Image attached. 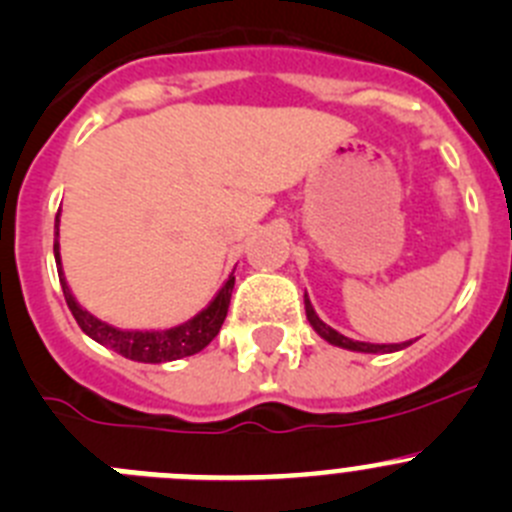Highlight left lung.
I'll use <instances>...</instances> for the list:
<instances>
[{"instance_id": "1", "label": "left lung", "mask_w": 512, "mask_h": 512, "mask_svg": "<svg viewBox=\"0 0 512 512\" xmlns=\"http://www.w3.org/2000/svg\"><path fill=\"white\" fill-rule=\"evenodd\" d=\"M305 315H308L310 326L315 328V333L321 338H326L328 343H333V346H341V348H348V351H361V353H391V351H401L404 346H409V343H364V341H351V338L341 336L338 331H333L331 326H326V323L315 315L313 305H310L308 295H305Z\"/></svg>"}]
</instances>
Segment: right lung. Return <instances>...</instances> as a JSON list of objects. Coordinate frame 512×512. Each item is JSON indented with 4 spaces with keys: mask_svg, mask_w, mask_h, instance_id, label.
Here are the masks:
<instances>
[{
    "mask_svg": "<svg viewBox=\"0 0 512 512\" xmlns=\"http://www.w3.org/2000/svg\"><path fill=\"white\" fill-rule=\"evenodd\" d=\"M55 260L57 265H60V252H57V219H55ZM60 285H62V295H65V303H68L70 313L75 315V321H78V326L83 328V333H88L93 341L113 348V351L131 358V361H141V364H161V361H176V358L194 356V353H199L202 348H207L209 343H212V338L217 336L224 318H227L234 278L229 275V280L224 283V288L219 290L217 298H214L212 303H209V308H204L197 318H191V321L181 323V326L176 328H169V331H118V328L93 318L88 310H83L78 303H75L68 283H65V278H62V270H60Z\"/></svg>",
    "mask_w": 512,
    "mask_h": 512,
    "instance_id": "right-lung-1",
    "label": "right lung"
}]
</instances>
